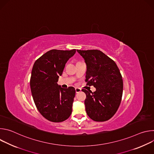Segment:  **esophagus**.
<instances>
[{
  "mask_svg": "<svg viewBox=\"0 0 154 154\" xmlns=\"http://www.w3.org/2000/svg\"><path fill=\"white\" fill-rule=\"evenodd\" d=\"M75 93H79V92L81 91V89H80V88H75Z\"/></svg>",
  "mask_w": 154,
  "mask_h": 154,
  "instance_id": "1",
  "label": "esophagus"
}]
</instances>
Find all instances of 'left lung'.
Returning a JSON list of instances; mask_svg holds the SVG:
<instances>
[{
  "instance_id": "left-lung-1",
  "label": "left lung",
  "mask_w": 154,
  "mask_h": 154,
  "mask_svg": "<svg viewBox=\"0 0 154 154\" xmlns=\"http://www.w3.org/2000/svg\"><path fill=\"white\" fill-rule=\"evenodd\" d=\"M86 65L87 85H93L96 91L82 89L87 115L93 121L103 122L117 112L121 102L123 80L115 62L98 50H77Z\"/></svg>"
}]
</instances>
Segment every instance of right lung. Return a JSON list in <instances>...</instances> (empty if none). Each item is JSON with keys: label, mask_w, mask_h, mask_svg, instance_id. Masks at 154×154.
<instances>
[{"label": "right lung", "mask_w": 154, "mask_h": 154, "mask_svg": "<svg viewBox=\"0 0 154 154\" xmlns=\"http://www.w3.org/2000/svg\"><path fill=\"white\" fill-rule=\"evenodd\" d=\"M75 52V49H52L33 64L30 82L33 99L41 115L51 122H63L71 115L75 88H63L57 82L66 63Z\"/></svg>", "instance_id": "add662e5"}]
</instances>
